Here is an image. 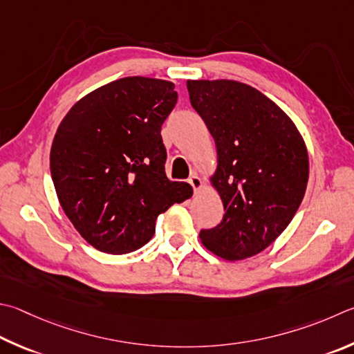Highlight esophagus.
<instances>
[{"label": "esophagus", "instance_id": "obj_1", "mask_svg": "<svg viewBox=\"0 0 354 354\" xmlns=\"http://www.w3.org/2000/svg\"><path fill=\"white\" fill-rule=\"evenodd\" d=\"M189 184L192 185V187H194V190H195V194L196 192L203 187V181H201V178H199L196 173H192L190 175V178H189Z\"/></svg>", "mask_w": 354, "mask_h": 354}]
</instances>
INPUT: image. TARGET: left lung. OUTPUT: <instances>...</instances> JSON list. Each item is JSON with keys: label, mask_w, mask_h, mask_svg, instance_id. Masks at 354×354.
<instances>
[{"label": "left lung", "mask_w": 354, "mask_h": 354, "mask_svg": "<svg viewBox=\"0 0 354 354\" xmlns=\"http://www.w3.org/2000/svg\"><path fill=\"white\" fill-rule=\"evenodd\" d=\"M190 104L207 125L218 165L210 183L224 216L199 232L224 260L265 250L288 227L304 199L310 160L294 122L259 89L235 80H187Z\"/></svg>", "instance_id": "left-lung-1"}]
</instances>
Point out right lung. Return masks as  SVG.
<instances>
[{"mask_svg": "<svg viewBox=\"0 0 354 354\" xmlns=\"http://www.w3.org/2000/svg\"><path fill=\"white\" fill-rule=\"evenodd\" d=\"M171 82L125 77L71 108L50 147V175L62 209L83 239L108 254L149 243L156 218L194 194L165 175L160 136L176 105Z\"/></svg>", "mask_w": 354, "mask_h": 354, "instance_id": "add662e5", "label": "right lung"}]
</instances>
